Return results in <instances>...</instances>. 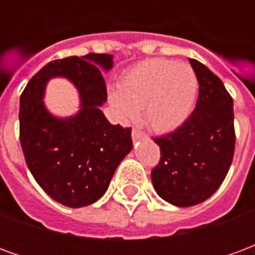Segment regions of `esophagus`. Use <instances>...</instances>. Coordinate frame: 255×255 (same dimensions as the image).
I'll list each match as a JSON object with an SVG mask.
<instances>
[{"mask_svg": "<svg viewBox=\"0 0 255 255\" xmlns=\"http://www.w3.org/2000/svg\"><path fill=\"white\" fill-rule=\"evenodd\" d=\"M131 135H132L133 140H139V139H143L144 138V133L140 132V131H138L136 128H133L132 132H131Z\"/></svg>", "mask_w": 255, "mask_h": 255, "instance_id": "esophagus-1", "label": "esophagus"}]
</instances>
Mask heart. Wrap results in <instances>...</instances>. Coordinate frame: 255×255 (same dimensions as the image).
Masks as SVG:
<instances>
[{
	"label": "heart",
	"instance_id": "obj_1",
	"mask_svg": "<svg viewBox=\"0 0 255 255\" xmlns=\"http://www.w3.org/2000/svg\"><path fill=\"white\" fill-rule=\"evenodd\" d=\"M120 91L109 98L119 116L143 120L158 133L173 132L187 122L198 94V79L187 64L150 58L136 64L120 80Z\"/></svg>",
	"mask_w": 255,
	"mask_h": 255
}]
</instances>
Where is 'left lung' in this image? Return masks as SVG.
I'll list each match as a JSON object with an SVG mask.
<instances>
[{"label": "left lung", "mask_w": 255, "mask_h": 255, "mask_svg": "<svg viewBox=\"0 0 255 255\" xmlns=\"http://www.w3.org/2000/svg\"><path fill=\"white\" fill-rule=\"evenodd\" d=\"M199 83L197 106L176 131L155 138L161 158L151 171L154 190L164 201L188 208L219 190L235 151L234 101L208 67L190 58Z\"/></svg>", "instance_id": "8db88e82"}]
</instances>
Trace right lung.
<instances>
[{"instance_id": "1", "label": "right lung", "mask_w": 255, "mask_h": 255, "mask_svg": "<svg viewBox=\"0 0 255 255\" xmlns=\"http://www.w3.org/2000/svg\"><path fill=\"white\" fill-rule=\"evenodd\" d=\"M112 68V54L56 60L31 78L20 97V143L27 166L49 197L69 208L98 201L132 150L131 128L111 124L100 109L106 102L101 71ZM53 77L68 78L78 90L81 109L72 117L47 111L43 98Z\"/></svg>"}]
</instances>
